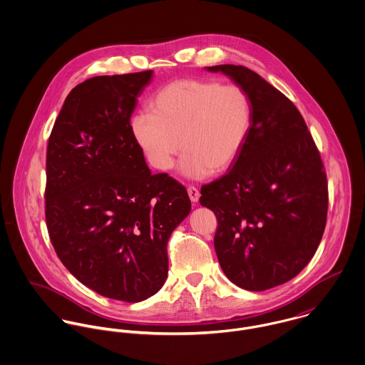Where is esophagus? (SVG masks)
Instances as JSON below:
<instances>
[{"label":"esophagus","instance_id":"34e87169","mask_svg":"<svg viewBox=\"0 0 365 365\" xmlns=\"http://www.w3.org/2000/svg\"><path fill=\"white\" fill-rule=\"evenodd\" d=\"M187 193H189V197L193 202H199V197H200V192L197 187L195 186H189L187 187Z\"/></svg>","mask_w":365,"mask_h":365}]
</instances>
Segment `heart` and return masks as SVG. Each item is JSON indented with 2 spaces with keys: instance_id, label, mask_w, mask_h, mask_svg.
<instances>
[{
  "instance_id": "b5f03b06",
  "label": "heart",
  "mask_w": 365,
  "mask_h": 365,
  "mask_svg": "<svg viewBox=\"0 0 365 365\" xmlns=\"http://www.w3.org/2000/svg\"><path fill=\"white\" fill-rule=\"evenodd\" d=\"M151 110L130 119L131 134L148 163L166 172L183 150L186 176L220 173L237 161L253 123L249 92L217 80H176L151 99Z\"/></svg>"
}]
</instances>
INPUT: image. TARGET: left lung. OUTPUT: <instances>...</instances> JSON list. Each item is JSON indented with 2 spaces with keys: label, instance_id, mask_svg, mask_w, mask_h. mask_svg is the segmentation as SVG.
<instances>
[{
  "label": "left lung",
  "instance_id": "obj_1",
  "mask_svg": "<svg viewBox=\"0 0 365 365\" xmlns=\"http://www.w3.org/2000/svg\"><path fill=\"white\" fill-rule=\"evenodd\" d=\"M243 86L253 103L246 144L222 178L202 186L214 211V247L225 276L249 291L294 279L314 257L327 217V179L319 150L295 105L255 71L207 67Z\"/></svg>",
  "mask_w": 365,
  "mask_h": 365
}]
</instances>
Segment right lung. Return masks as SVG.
<instances>
[{
  "label": "right lung",
  "instance_id": "1",
  "mask_svg": "<svg viewBox=\"0 0 365 365\" xmlns=\"http://www.w3.org/2000/svg\"><path fill=\"white\" fill-rule=\"evenodd\" d=\"M153 71L78 83L46 154V225L67 270L95 292L140 302L168 276L166 246L192 204L183 185L153 175L130 118Z\"/></svg>",
  "mask_w": 365,
  "mask_h": 365
}]
</instances>
